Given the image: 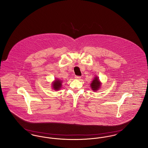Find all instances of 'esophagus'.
<instances>
[{
	"mask_svg": "<svg viewBox=\"0 0 148 148\" xmlns=\"http://www.w3.org/2000/svg\"><path fill=\"white\" fill-rule=\"evenodd\" d=\"M75 78L77 79H80L81 78V77H80V76H77V75H75Z\"/></svg>",
	"mask_w": 148,
	"mask_h": 148,
	"instance_id": "1",
	"label": "esophagus"
}]
</instances>
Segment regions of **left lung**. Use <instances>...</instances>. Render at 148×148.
<instances>
[{
  "mask_svg": "<svg viewBox=\"0 0 148 148\" xmlns=\"http://www.w3.org/2000/svg\"><path fill=\"white\" fill-rule=\"evenodd\" d=\"M100 85H101V83L99 81V79L98 77H96L92 82L90 86L93 90L97 91V90H98L99 88Z\"/></svg>",
  "mask_w": 148,
  "mask_h": 148,
  "instance_id": "8db88e82",
  "label": "left lung"
}]
</instances>
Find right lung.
<instances>
[{
  "label": "right lung",
  "mask_w": 148,
  "mask_h": 148,
  "mask_svg": "<svg viewBox=\"0 0 148 148\" xmlns=\"http://www.w3.org/2000/svg\"><path fill=\"white\" fill-rule=\"evenodd\" d=\"M61 82L59 80H56L52 84V87L55 90H59L61 87Z\"/></svg>",
  "instance_id": "right-lung-1"
}]
</instances>
